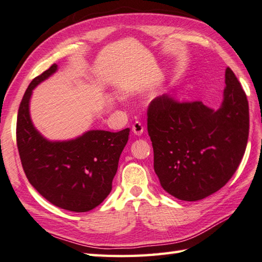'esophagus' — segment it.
Segmentation results:
<instances>
[{"instance_id":"1","label":"esophagus","mask_w":262,"mask_h":262,"mask_svg":"<svg viewBox=\"0 0 262 262\" xmlns=\"http://www.w3.org/2000/svg\"><path fill=\"white\" fill-rule=\"evenodd\" d=\"M143 125L140 123V122H138V121H136L135 123H133V125H132V131H133V133H135V135H137V136H141L142 133H143Z\"/></svg>"}]
</instances>
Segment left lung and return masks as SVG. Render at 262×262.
Instances as JSON below:
<instances>
[{
	"label": "left lung",
	"instance_id": "obj_1",
	"mask_svg": "<svg viewBox=\"0 0 262 262\" xmlns=\"http://www.w3.org/2000/svg\"><path fill=\"white\" fill-rule=\"evenodd\" d=\"M148 133L160 185L178 200L194 202L221 189L234 175L249 137V103L231 68L217 111L201 101L164 94L148 107Z\"/></svg>",
	"mask_w": 262,
	"mask_h": 262
}]
</instances>
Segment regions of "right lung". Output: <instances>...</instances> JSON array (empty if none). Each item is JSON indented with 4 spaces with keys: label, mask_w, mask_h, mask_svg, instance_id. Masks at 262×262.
Masks as SVG:
<instances>
[{
    "label": "right lung",
    "mask_w": 262,
    "mask_h": 262,
    "mask_svg": "<svg viewBox=\"0 0 262 262\" xmlns=\"http://www.w3.org/2000/svg\"><path fill=\"white\" fill-rule=\"evenodd\" d=\"M57 71L54 63L32 79L16 120V144L26 176L52 205L82 213L98 206L112 190L119 159L130 129L92 130L74 140L51 142L33 126L29 102L32 90Z\"/></svg>",
    "instance_id": "add662e5"
}]
</instances>
